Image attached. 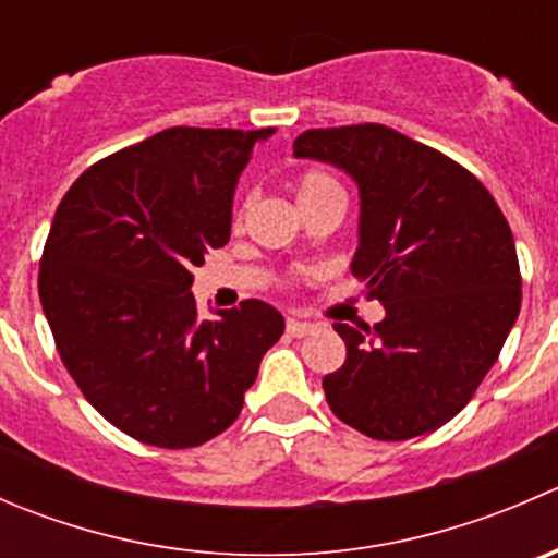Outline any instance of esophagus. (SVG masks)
Listing matches in <instances>:
<instances>
[{
  "mask_svg": "<svg viewBox=\"0 0 558 558\" xmlns=\"http://www.w3.org/2000/svg\"><path fill=\"white\" fill-rule=\"evenodd\" d=\"M286 331H289L291 337H307L315 331V324H307V320H294L289 318V324H286Z\"/></svg>",
  "mask_w": 558,
  "mask_h": 558,
  "instance_id": "obj_1",
  "label": "esophagus"
}]
</instances>
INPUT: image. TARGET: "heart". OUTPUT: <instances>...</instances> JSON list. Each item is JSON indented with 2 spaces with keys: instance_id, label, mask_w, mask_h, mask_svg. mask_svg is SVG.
Instances as JSON below:
<instances>
[{
  "instance_id": "1",
  "label": "heart",
  "mask_w": 558,
  "mask_h": 558,
  "mask_svg": "<svg viewBox=\"0 0 558 558\" xmlns=\"http://www.w3.org/2000/svg\"><path fill=\"white\" fill-rule=\"evenodd\" d=\"M326 185H335V180L329 178V174H324V172H305L302 174V180H300V196H307V194H315V191H320V189H326Z\"/></svg>"
}]
</instances>
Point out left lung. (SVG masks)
I'll list each match as a JSON object with an SVG mask.
<instances>
[{
	"mask_svg": "<svg viewBox=\"0 0 558 558\" xmlns=\"http://www.w3.org/2000/svg\"><path fill=\"white\" fill-rule=\"evenodd\" d=\"M294 156L356 183L351 272L386 311L373 329L335 324L348 356L324 378L331 413L373 440L440 429L494 367L521 311L502 210L475 174L380 123L311 129Z\"/></svg>",
	"mask_w": 558,
	"mask_h": 558,
	"instance_id": "left-lung-1",
	"label": "left lung"
}]
</instances>
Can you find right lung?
<instances>
[{
    "label": "right lung",
    "instance_id": "add662e5",
    "mask_svg": "<svg viewBox=\"0 0 558 558\" xmlns=\"http://www.w3.org/2000/svg\"><path fill=\"white\" fill-rule=\"evenodd\" d=\"M275 129L174 126L72 183L39 262V302L83 397L145 446L194 448L234 424L283 315L247 300L196 318L194 267L232 234L253 145Z\"/></svg>",
    "mask_w": 558,
    "mask_h": 558
}]
</instances>
